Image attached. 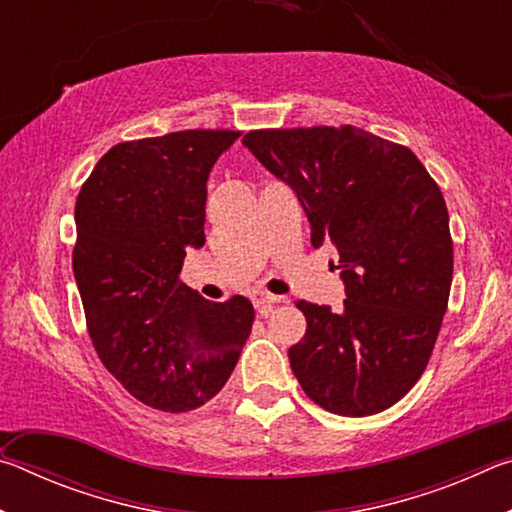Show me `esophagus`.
I'll list each match as a JSON object with an SVG mask.
<instances>
[{
	"instance_id": "34e87169",
	"label": "esophagus",
	"mask_w": 512,
	"mask_h": 512,
	"mask_svg": "<svg viewBox=\"0 0 512 512\" xmlns=\"http://www.w3.org/2000/svg\"><path fill=\"white\" fill-rule=\"evenodd\" d=\"M250 300H253V305H255V309L259 311V314H268V311H271L282 298L280 296H273V293H268V291L257 289V291L250 293Z\"/></svg>"
}]
</instances>
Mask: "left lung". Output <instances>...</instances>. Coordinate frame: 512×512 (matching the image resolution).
I'll use <instances>...</instances> for the list:
<instances>
[{
	"label": "left lung",
	"instance_id": "obj_1",
	"mask_svg": "<svg viewBox=\"0 0 512 512\" xmlns=\"http://www.w3.org/2000/svg\"><path fill=\"white\" fill-rule=\"evenodd\" d=\"M244 146L296 192L311 244L339 250L341 311L300 300L289 363L323 409L363 418L393 406L427 368L454 253L445 198L406 149L354 126L253 131Z\"/></svg>",
	"mask_w": 512,
	"mask_h": 512
}]
</instances>
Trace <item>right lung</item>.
I'll return each mask as SVG.
<instances>
[{
  "mask_svg": "<svg viewBox=\"0 0 512 512\" xmlns=\"http://www.w3.org/2000/svg\"><path fill=\"white\" fill-rule=\"evenodd\" d=\"M232 131H180L112 146L76 198L72 255L90 339L142 404L187 413L230 379L255 309L210 302L178 280L205 244L207 178Z\"/></svg>",
  "mask_w": 512,
  "mask_h": 512,
  "instance_id": "obj_1",
  "label": "right lung"
}]
</instances>
